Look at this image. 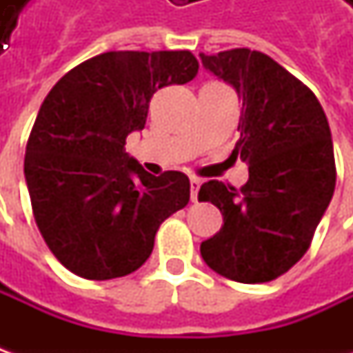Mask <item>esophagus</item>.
Masks as SVG:
<instances>
[{"instance_id":"esophagus-1","label":"esophagus","mask_w":353,"mask_h":353,"mask_svg":"<svg viewBox=\"0 0 353 353\" xmlns=\"http://www.w3.org/2000/svg\"><path fill=\"white\" fill-rule=\"evenodd\" d=\"M200 184H202V181L196 179V176H192V179H190V198H192V202H198V190H200Z\"/></svg>"}]
</instances>
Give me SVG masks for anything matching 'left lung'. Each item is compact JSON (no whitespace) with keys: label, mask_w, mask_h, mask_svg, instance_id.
Instances as JSON below:
<instances>
[{"label":"left lung","mask_w":353,"mask_h":353,"mask_svg":"<svg viewBox=\"0 0 353 353\" xmlns=\"http://www.w3.org/2000/svg\"><path fill=\"white\" fill-rule=\"evenodd\" d=\"M206 70L241 100L234 157L250 165L239 190L208 181L198 200L224 216L200 255L218 275L267 283L287 273L310 248L336 186L332 133L316 96L259 50L200 54Z\"/></svg>","instance_id":"8db88e82"}]
</instances>
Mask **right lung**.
Returning <instances> with one entry per match:
<instances>
[{"label":"right lung","mask_w":353,"mask_h":353,"mask_svg":"<svg viewBox=\"0 0 353 353\" xmlns=\"http://www.w3.org/2000/svg\"><path fill=\"white\" fill-rule=\"evenodd\" d=\"M196 72L190 50H112L78 64L48 92L27 141L25 181L48 250L78 277L137 271L159 225L188 204V176L149 174L125 153V139L145 128L157 90Z\"/></svg>","instance_id":"obj_1"}]
</instances>
